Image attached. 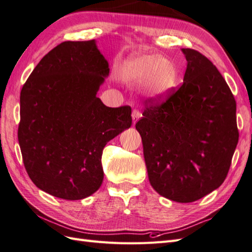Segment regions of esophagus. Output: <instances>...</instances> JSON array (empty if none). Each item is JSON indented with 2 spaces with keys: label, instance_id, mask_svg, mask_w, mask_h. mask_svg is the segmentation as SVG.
Masks as SVG:
<instances>
[{
  "label": "esophagus",
  "instance_id": "1",
  "mask_svg": "<svg viewBox=\"0 0 252 252\" xmlns=\"http://www.w3.org/2000/svg\"><path fill=\"white\" fill-rule=\"evenodd\" d=\"M141 112L138 110V109H133L132 110V113H131V117H132V122H133V124H135L136 122L139 121V119L141 118Z\"/></svg>",
  "mask_w": 252,
  "mask_h": 252
}]
</instances>
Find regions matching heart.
I'll return each instance as SVG.
<instances>
[{
    "label": "heart",
    "instance_id": "b5f03b06",
    "mask_svg": "<svg viewBox=\"0 0 252 252\" xmlns=\"http://www.w3.org/2000/svg\"><path fill=\"white\" fill-rule=\"evenodd\" d=\"M123 72L130 81L145 80V88L151 96L157 98L168 95L177 81L173 64L155 55H141L128 60Z\"/></svg>",
    "mask_w": 252,
    "mask_h": 252
}]
</instances>
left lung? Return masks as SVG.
<instances>
[{
    "label": "left lung",
    "mask_w": 252,
    "mask_h": 252,
    "mask_svg": "<svg viewBox=\"0 0 252 252\" xmlns=\"http://www.w3.org/2000/svg\"><path fill=\"white\" fill-rule=\"evenodd\" d=\"M182 51L184 82L165 101L147 98L135 128L151 186L171 201L190 203L222 185L239 130L234 96L218 68L199 51Z\"/></svg>",
    "instance_id": "1"
}]
</instances>
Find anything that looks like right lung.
<instances>
[{"label":"right lung","mask_w":252,"mask_h":252,"mask_svg":"<svg viewBox=\"0 0 252 252\" xmlns=\"http://www.w3.org/2000/svg\"><path fill=\"white\" fill-rule=\"evenodd\" d=\"M109 74L95 41L63 42L35 66L20 96L18 139L34 185L64 200L94 193L105 145L131 126V107L96 96Z\"/></svg>","instance_id":"obj_1"}]
</instances>
